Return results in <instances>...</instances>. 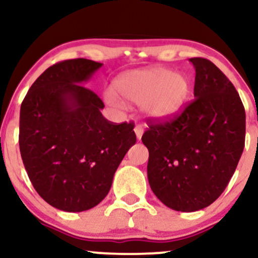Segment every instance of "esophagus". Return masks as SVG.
Here are the masks:
<instances>
[{"label":"esophagus","instance_id":"obj_1","mask_svg":"<svg viewBox=\"0 0 258 258\" xmlns=\"http://www.w3.org/2000/svg\"><path fill=\"white\" fill-rule=\"evenodd\" d=\"M143 127H142L141 125H137L135 127V133H136V136H137V138L138 139H141L142 138V136H143Z\"/></svg>","mask_w":258,"mask_h":258}]
</instances>
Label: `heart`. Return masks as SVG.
I'll return each mask as SVG.
<instances>
[{
  "label": "heart",
  "mask_w": 258,
  "mask_h": 258,
  "mask_svg": "<svg viewBox=\"0 0 258 258\" xmlns=\"http://www.w3.org/2000/svg\"><path fill=\"white\" fill-rule=\"evenodd\" d=\"M114 90L121 98L141 103V110L147 117L165 121L172 119L188 102L191 84L184 74L154 67L123 73L115 80ZM105 100L111 105L121 104L111 92H106Z\"/></svg>",
  "instance_id": "b5f03b06"
}]
</instances>
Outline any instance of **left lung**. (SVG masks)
I'll return each mask as SVG.
<instances>
[{
    "label": "left lung",
    "instance_id": "left-lung-1",
    "mask_svg": "<svg viewBox=\"0 0 258 258\" xmlns=\"http://www.w3.org/2000/svg\"><path fill=\"white\" fill-rule=\"evenodd\" d=\"M195 68L194 100L165 121L148 120V180L170 209L193 212L211 205L232 178L245 147V109L232 82L205 58Z\"/></svg>",
    "mask_w": 258,
    "mask_h": 258
}]
</instances>
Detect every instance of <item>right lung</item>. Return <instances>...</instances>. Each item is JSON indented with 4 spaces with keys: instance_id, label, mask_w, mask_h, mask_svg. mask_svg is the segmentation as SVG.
I'll use <instances>...</instances> for the list:
<instances>
[{
    "instance_id": "add662e5",
    "label": "right lung",
    "mask_w": 258,
    "mask_h": 258,
    "mask_svg": "<svg viewBox=\"0 0 258 258\" xmlns=\"http://www.w3.org/2000/svg\"><path fill=\"white\" fill-rule=\"evenodd\" d=\"M100 67L84 58L59 61L38 76L20 106L19 148L29 178L46 203L67 212L104 199L137 139L135 123L106 120L102 99L81 85Z\"/></svg>"
}]
</instances>
